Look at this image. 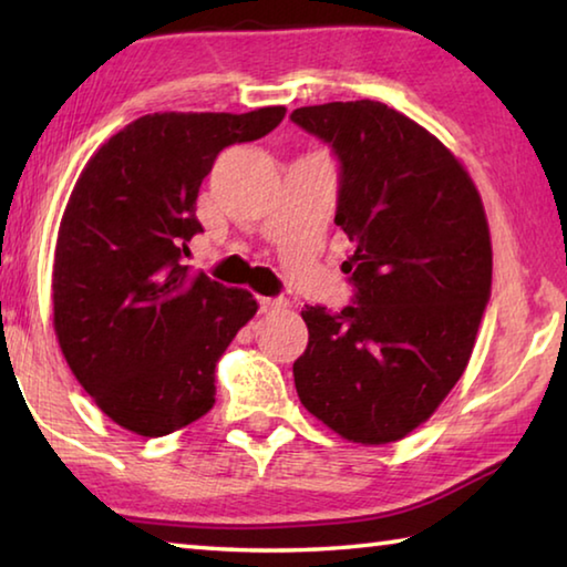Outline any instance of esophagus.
<instances>
[{
	"instance_id": "1",
	"label": "esophagus",
	"mask_w": 567,
	"mask_h": 567,
	"mask_svg": "<svg viewBox=\"0 0 567 567\" xmlns=\"http://www.w3.org/2000/svg\"><path fill=\"white\" fill-rule=\"evenodd\" d=\"M287 307V300L282 297H260V312L270 315V312H282Z\"/></svg>"
}]
</instances>
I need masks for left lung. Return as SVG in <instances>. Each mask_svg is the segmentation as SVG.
I'll use <instances>...</instances> for the list:
<instances>
[{
	"label": "left lung",
	"mask_w": 567,
	"mask_h": 567,
	"mask_svg": "<svg viewBox=\"0 0 567 567\" xmlns=\"http://www.w3.org/2000/svg\"><path fill=\"white\" fill-rule=\"evenodd\" d=\"M340 159L338 225L354 302L305 305L300 402L332 433L385 445L422 425L463 378L491 300L493 245L475 182L453 152L382 102L290 114Z\"/></svg>",
	"instance_id": "8db88e82"
}]
</instances>
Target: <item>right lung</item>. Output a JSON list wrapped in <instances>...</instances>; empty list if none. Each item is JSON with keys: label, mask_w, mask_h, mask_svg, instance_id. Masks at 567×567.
Listing matches in <instances>:
<instances>
[{"label": "right lung", "mask_w": 567, "mask_h": 567, "mask_svg": "<svg viewBox=\"0 0 567 567\" xmlns=\"http://www.w3.org/2000/svg\"><path fill=\"white\" fill-rule=\"evenodd\" d=\"M285 107L155 112L84 165L54 247L52 322L66 364L120 427L162 437L215 405V368L257 300L182 265L215 157L272 132Z\"/></svg>", "instance_id": "add662e5"}]
</instances>
